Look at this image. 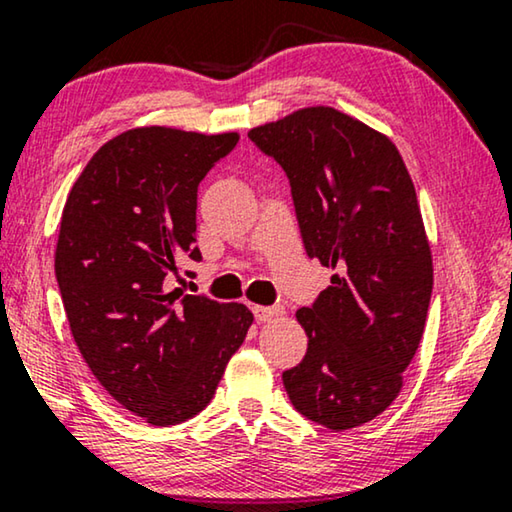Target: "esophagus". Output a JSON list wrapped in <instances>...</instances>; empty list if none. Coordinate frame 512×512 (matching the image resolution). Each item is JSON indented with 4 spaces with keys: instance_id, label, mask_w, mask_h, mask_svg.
Wrapping results in <instances>:
<instances>
[{
    "instance_id": "1",
    "label": "esophagus",
    "mask_w": 512,
    "mask_h": 512,
    "mask_svg": "<svg viewBox=\"0 0 512 512\" xmlns=\"http://www.w3.org/2000/svg\"><path fill=\"white\" fill-rule=\"evenodd\" d=\"M253 315H255L257 322H271V319H276V317L282 315V308H280V305H255Z\"/></svg>"
}]
</instances>
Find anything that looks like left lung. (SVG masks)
I'll list each match as a JSON object with an SVG mask.
<instances>
[{
    "label": "left lung",
    "mask_w": 512,
    "mask_h": 512,
    "mask_svg": "<svg viewBox=\"0 0 512 512\" xmlns=\"http://www.w3.org/2000/svg\"><path fill=\"white\" fill-rule=\"evenodd\" d=\"M248 137L287 174L305 253L335 271L296 310L308 352L282 384L310 421L358 427L398 398L425 331L434 278L414 181L384 133L329 105Z\"/></svg>",
    "instance_id": "8db88e82"
}]
</instances>
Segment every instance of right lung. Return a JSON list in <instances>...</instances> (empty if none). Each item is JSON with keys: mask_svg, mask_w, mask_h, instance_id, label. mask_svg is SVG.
<instances>
[{"mask_svg": "<svg viewBox=\"0 0 512 512\" xmlns=\"http://www.w3.org/2000/svg\"><path fill=\"white\" fill-rule=\"evenodd\" d=\"M239 142L140 126L112 137L73 183L55 273L73 340L101 386L151 425L207 407L253 312L167 287L195 246L197 186Z\"/></svg>", "mask_w": 512, "mask_h": 512, "instance_id": "obj_1", "label": "right lung"}]
</instances>
